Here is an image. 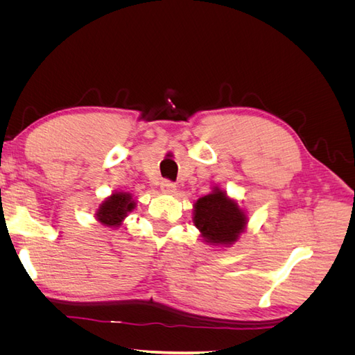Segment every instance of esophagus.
<instances>
[{"instance_id": "esophagus-1", "label": "esophagus", "mask_w": 355, "mask_h": 355, "mask_svg": "<svg viewBox=\"0 0 355 355\" xmlns=\"http://www.w3.org/2000/svg\"><path fill=\"white\" fill-rule=\"evenodd\" d=\"M159 188H161V191L166 192V194H173V192L176 191V185L173 184V182L167 180V179H164L163 182H161Z\"/></svg>"}]
</instances>
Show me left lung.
Masks as SVG:
<instances>
[{
    "label": "left lung",
    "mask_w": 355,
    "mask_h": 355,
    "mask_svg": "<svg viewBox=\"0 0 355 355\" xmlns=\"http://www.w3.org/2000/svg\"><path fill=\"white\" fill-rule=\"evenodd\" d=\"M194 209V225L207 243L232 244L244 230V211L219 189L200 198Z\"/></svg>",
    "instance_id": "8db88e82"
}]
</instances>
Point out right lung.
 Listing matches in <instances>:
<instances>
[{"label": "right lung", "instance_id": "1", "mask_svg": "<svg viewBox=\"0 0 355 355\" xmlns=\"http://www.w3.org/2000/svg\"><path fill=\"white\" fill-rule=\"evenodd\" d=\"M133 209L135 201L132 200L130 194H127V192H115L112 197L102 202L96 216L106 227H120L127 213Z\"/></svg>", "mask_w": 355, "mask_h": 355}]
</instances>
